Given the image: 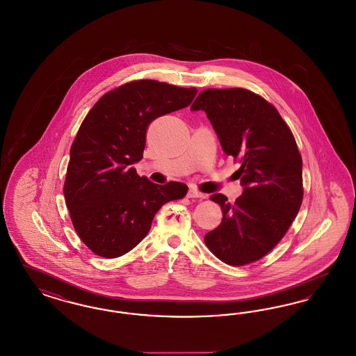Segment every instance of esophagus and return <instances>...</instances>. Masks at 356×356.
<instances>
[{
	"mask_svg": "<svg viewBox=\"0 0 356 356\" xmlns=\"http://www.w3.org/2000/svg\"><path fill=\"white\" fill-rule=\"evenodd\" d=\"M188 197L189 199H207V195H204V193H201L199 191H196V189H189V192H188Z\"/></svg>",
	"mask_w": 356,
	"mask_h": 356,
	"instance_id": "obj_1",
	"label": "esophagus"
}]
</instances>
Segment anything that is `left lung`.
<instances>
[{
    "instance_id": "obj_1",
    "label": "left lung",
    "mask_w": 356,
    "mask_h": 356,
    "mask_svg": "<svg viewBox=\"0 0 356 356\" xmlns=\"http://www.w3.org/2000/svg\"><path fill=\"white\" fill-rule=\"evenodd\" d=\"M192 111H205L243 192L234 204L221 193L211 200L222 211L221 224L204 241L214 256L242 266L266 256L282 240L303 199L302 157L296 139L274 106L245 88H208Z\"/></svg>"
}]
</instances>
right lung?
<instances>
[{
  "mask_svg": "<svg viewBox=\"0 0 356 356\" xmlns=\"http://www.w3.org/2000/svg\"><path fill=\"white\" fill-rule=\"evenodd\" d=\"M197 90L142 79L104 94L79 127L70 149L63 195L72 225L95 254L116 258L151 229L157 211L183 199L188 186L140 177L147 128L159 116L188 107Z\"/></svg>",
  "mask_w": 356,
  "mask_h": 356,
  "instance_id": "1",
  "label": "right lung"
}]
</instances>
